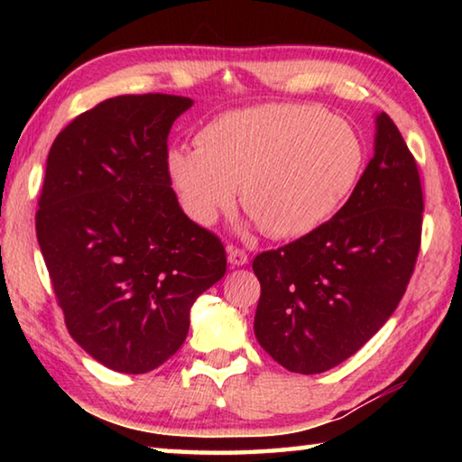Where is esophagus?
Returning a JSON list of instances; mask_svg holds the SVG:
<instances>
[{
  "mask_svg": "<svg viewBox=\"0 0 462 462\" xmlns=\"http://www.w3.org/2000/svg\"><path fill=\"white\" fill-rule=\"evenodd\" d=\"M228 263L232 267H242V264L248 263V254L242 248L228 246Z\"/></svg>",
  "mask_w": 462,
  "mask_h": 462,
  "instance_id": "esophagus-1",
  "label": "esophagus"
}]
</instances>
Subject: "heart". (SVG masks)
<instances>
[{
	"label": "heart",
	"mask_w": 462,
	"mask_h": 462,
	"mask_svg": "<svg viewBox=\"0 0 462 462\" xmlns=\"http://www.w3.org/2000/svg\"><path fill=\"white\" fill-rule=\"evenodd\" d=\"M363 165L356 130L303 106L226 112L199 130L198 148L167 152L169 179L193 222L212 224L240 187L242 208L273 238H300L324 224Z\"/></svg>",
	"instance_id": "b5f03b06"
}]
</instances>
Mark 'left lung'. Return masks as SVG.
Wrapping results in <instances>:
<instances>
[{
	"label": "left lung",
	"instance_id": "left-lung-1",
	"mask_svg": "<svg viewBox=\"0 0 462 462\" xmlns=\"http://www.w3.org/2000/svg\"><path fill=\"white\" fill-rule=\"evenodd\" d=\"M420 173L385 112L353 195L306 236L254 256V336L291 373L316 374L353 356L400 306L421 240Z\"/></svg>",
	"mask_w": 462,
	"mask_h": 462
}]
</instances>
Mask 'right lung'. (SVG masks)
I'll return each mask as SVG.
<instances>
[{
	"label": "right lung",
	"mask_w": 462,
	"mask_h": 462,
	"mask_svg": "<svg viewBox=\"0 0 462 462\" xmlns=\"http://www.w3.org/2000/svg\"><path fill=\"white\" fill-rule=\"evenodd\" d=\"M193 99L118 96L54 138L36 236L73 340L107 369L140 374L169 361L195 300L224 277L220 238L183 214L167 138Z\"/></svg>",
	"instance_id": "obj_1"
}]
</instances>
